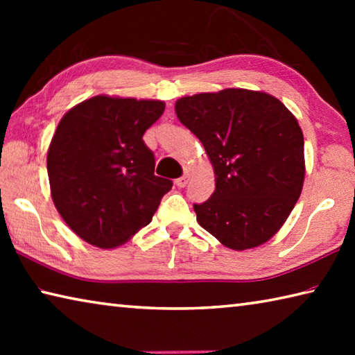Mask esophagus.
Returning <instances> with one entry per match:
<instances>
[{
  "label": "esophagus",
  "instance_id": "obj_1",
  "mask_svg": "<svg viewBox=\"0 0 355 355\" xmlns=\"http://www.w3.org/2000/svg\"><path fill=\"white\" fill-rule=\"evenodd\" d=\"M188 182H189V175H188V173H184V175L183 177H180V178H177V186H178V188H184V186L186 184H188Z\"/></svg>",
  "mask_w": 355,
  "mask_h": 355
}]
</instances>
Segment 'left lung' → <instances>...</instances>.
Instances as JSON below:
<instances>
[{
  "label": "left lung",
  "mask_w": 355,
  "mask_h": 355,
  "mask_svg": "<svg viewBox=\"0 0 355 355\" xmlns=\"http://www.w3.org/2000/svg\"><path fill=\"white\" fill-rule=\"evenodd\" d=\"M175 112L200 139L216 175L211 197L194 203L197 222L233 250L271 239L304 184V135L297 119L272 95L248 89L183 97Z\"/></svg>",
  "instance_id": "left-lung-1"
}]
</instances>
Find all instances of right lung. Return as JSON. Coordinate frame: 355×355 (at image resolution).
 I'll return each mask as SVG.
<instances>
[{"instance_id":"add662e5","label":"right lung","mask_w":355,"mask_h":355,"mask_svg":"<svg viewBox=\"0 0 355 355\" xmlns=\"http://www.w3.org/2000/svg\"><path fill=\"white\" fill-rule=\"evenodd\" d=\"M164 107L159 100L97 95L59 122L46 156L51 199L86 243H127L171 191V180L155 175V156L142 139Z\"/></svg>"}]
</instances>
